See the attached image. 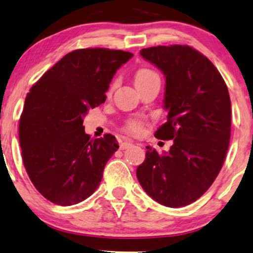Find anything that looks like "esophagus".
I'll list each match as a JSON object with an SVG mask.
<instances>
[{
  "label": "esophagus",
  "instance_id": "34e87169",
  "mask_svg": "<svg viewBox=\"0 0 253 253\" xmlns=\"http://www.w3.org/2000/svg\"><path fill=\"white\" fill-rule=\"evenodd\" d=\"M132 143H131V141H123V143H121V145H120V148L121 150H126V148H129V147H131L132 146Z\"/></svg>",
  "mask_w": 253,
  "mask_h": 253
}]
</instances>
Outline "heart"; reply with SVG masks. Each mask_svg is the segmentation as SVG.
<instances>
[{"label": "heart", "instance_id": "b5f03b06", "mask_svg": "<svg viewBox=\"0 0 253 253\" xmlns=\"http://www.w3.org/2000/svg\"><path fill=\"white\" fill-rule=\"evenodd\" d=\"M154 79H159V76L157 72L147 68L139 69L134 75V83L137 85L145 84V83H148L151 81H154ZM114 86V85H113ZM126 131L130 134H138L143 131V122L140 120H130L127 121L126 126Z\"/></svg>", "mask_w": 253, "mask_h": 253}]
</instances>
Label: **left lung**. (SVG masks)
Returning <instances> with one entry per match:
<instances>
[{"instance_id": "8db88e82", "label": "left lung", "mask_w": 253, "mask_h": 253, "mask_svg": "<svg viewBox=\"0 0 253 253\" xmlns=\"http://www.w3.org/2000/svg\"><path fill=\"white\" fill-rule=\"evenodd\" d=\"M140 55L166 77L167 122L154 136L174 144L162 153L147 146L137 178L161 205L186 206L209 190L222 168L230 139L229 92L212 62L192 47H150Z\"/></svg>"}]
</instances>
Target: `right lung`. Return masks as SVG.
<instances>
[{
	"mask_svg": "<svg viewBox=\"0 0 253 253\" xmlns=\"http://www.w3.org/2000/svg\"><path fill=\"white\" fill-rule=\"evenodd\" d=\"M132 56L108 48L76 49L27 93L19 121L22 158L31 182L49 202L75 205L98 189L119 143L109 133L91 139L83 122L89 108L105 102L117 69Z\"/></svg>",
	"mask_w": 253,
	"mask_h": 253,
	"instance_id": "add662e5",
	"label": "right lung"
}]
</instances>
